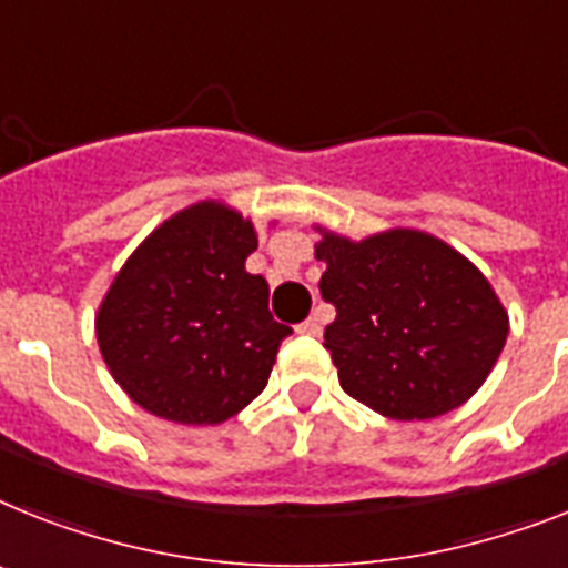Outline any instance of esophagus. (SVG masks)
<instances>
[{"instance_id": "obj_1", "label": "esophagus", "mask_w": 568, "mask_h": 568, "mask_svg": "<svg viewBox=\"0 0 568 568\" xmlns=\"http://www.w3.org/2000/svg\"><path fill=\"white\" fill-rule=\"evenodd\" d=\"M298 334H307V336L322 334V316H318V313H313L311 318H304L302 325H298Z\"/></svg>"}]
</instances>
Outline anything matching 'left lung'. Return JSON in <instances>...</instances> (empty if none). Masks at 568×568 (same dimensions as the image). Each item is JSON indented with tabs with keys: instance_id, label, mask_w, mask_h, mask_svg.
<instances>
[{
	"instance_id": "1",
	"label": "left lung",
	"mask_w": 568,
	"mask_h": 568,
	"mask_svg": "<svg viewBox=\"0 0 568 568\" xmlns=\"http://www.w3.org/2000/svg\"><path fill=\"white\" fill-rule=\"evenodd\" d=\"M322 232V298L339 386L395 420L438 418L470 400L508 339V313L476 266L444 241L388 229L365 241Z\"/></svg>"
}]
</instances>
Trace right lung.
Listing matches in <instances>:
<instances>
[{
    "instance_id": "add662e5",
    "label": "right lung",
    "mask_w": 568,
    "mask_h": 568,
    "mask_svg": "<svg viewBox=\"0 0 568 568\" xmlns=\"http://www.w3.org/2000/svg\"><path fill=\"white\" fill-rule=\"evenodd\" d=\"M252 220L214 200L189 205L126 257L95 334L130 400L173 424H223L250 406L275 365L287 325L270 313V284L246 273Z\"/></svg>"
}]
</instances>
